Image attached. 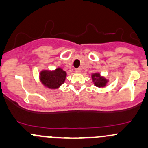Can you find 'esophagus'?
Listing matches in <instances>:
<instances>
[{"label": "esophagus", "mask_w": 148, "mask_h": 148, "mask_svg": "<svg viewBox=\"0 0 148 148\" xmlns=\"http://www.w3.org/2000/svg\"><path fill=\"white\" fill-rule=\"evenodd\" d=\"M81 71H82V69L81 68H77V69H75L76 73H81Z\"/></svg>", "instance_id": "34e87169"}]
</instances>
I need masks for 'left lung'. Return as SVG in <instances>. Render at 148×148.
I'll return each mask as SVG.
<instances>
[{
	"label": "left lung",
	"mask_w": 148,
	"mask_h": 148,
	"mask_svg": "<svg viewBox=\"0 0 148 148\" xmlns=\"http://www.w3.org/2000/svg\"><path fill=\"white\" fill-rule=\"evenodd\" d=\"M92 81L95 82V85L98 87L105 86L106 84L108 83V81H107L105 78L100 77V74H98V73L92 74Z\"/></svg>",
	"instance_id": "1"
}]
</instances>
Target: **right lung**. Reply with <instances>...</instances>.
<instances>
[{
  "label": "right lung",
  "instance_id": "1",
  "mask_svg": "<svg viewBox=\"0 0 148 148\" xmlns=\"http://www.w3.org/2000/svg\"><path fill=\"white\" fill-rule=\"evenodd\" d=\"M66 73L61 68L55 71H43L40 72V79L45 86L49 88H58L65 80Z\"/></svg>",
  "mask_w": 148,
  "mask_h": 148
}]
</instances>
